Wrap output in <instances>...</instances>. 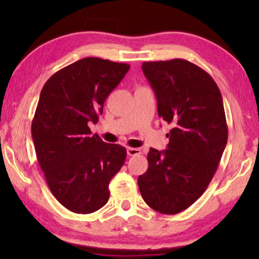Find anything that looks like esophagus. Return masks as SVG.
<instances>
[{
    "label": "esophagus",
    "instance_id": "34e87169",
    "mask_svg": "<svg viewBox=\"0 0 259 259\" xmlns=\"http://www.w3.org/2000/svg\"><path fill=\"white\" fill-rule=\"evenodd\" d=\"M126 153H128L129 156H136V155H139L142 151L139 150V148H134V147H128L126 148Z\"/></svg>",
    "mask_w": 259,
    "mask_h": 259
}]
</instances>
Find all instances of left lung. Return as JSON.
Instances as JSON below:
<instances>
[{"label":"left lung","instance_id":"1","mask_svg":"<svg viewBox=\"0 0 259 259\" xmlns=\"http://www.w3.org/2000/svg\"><path fill=\"white\" fill-rule=\"evenodd\" d=\"M142 68L171 130L166 150L148 152L139 191L155 211L176 214L203 194L218 168L229 136L224 104L213 78L185 59L146 61Z\"/></svg>","mask_w":259,"mask_h":259}]
</instances>
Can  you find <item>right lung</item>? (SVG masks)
I'll return each instance as SVG.
<instances>
[{
    "label": "right lung",
    "mask_w": 259,
    "mask_h": 259,
    "mask_svg": "<svg viewBox=\"0 0 259 259\" xmlns=\"http://www.w3.org/2000/svg\"><path fill=\"white\" fill-rule=\"evenodd\" d=\"M130 66L88 57L56 72L43 85L32 121L37 161L50 191L75 213H91L109 199L111 179L126 150L91 135L107 96Z\"/></svg>",
    "instance_id": "obj_1"
}]
</instances>
